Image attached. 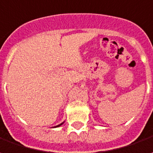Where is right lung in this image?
Returning a JSON list of instances; mask_svg holds the SVG:
<instances>
[{
	"label": "right lung",
	"mask_w": 153,
	"mask_h": 153,
	"mask_svg": "<svg viewBox=\"0 0 153 153\" xmlns=\"http://www.w3.org/2000/svg\"><path fill=\"white\" fill-rule=\"evenodd\" d=\"M62 124H63V123H60L59 125H58V126H55V128H57V127H59V126H60V125H62Z\"/></svg>",
	"instance_id": "1"
}]
</instances>
